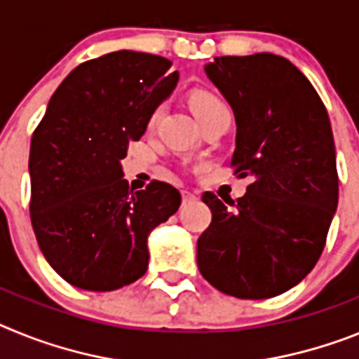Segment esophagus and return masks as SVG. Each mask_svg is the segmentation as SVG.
I'll return each instance as SVG.
<instances>
[{"instance_id": "34e87169", "label": "esophagus", "mask_w": 359, "mask_h": 359, "mask_svg": "<svg viewBox=\"0 0 359 359\" xmlns=\"http://www.w3.org/2000/svg\"><path fill=\"white\" fill-rule=\"evenodd\" d=\"M180 195H182V202H184V204H186V202L195 201V195H193L191 191H188V189H182V191H180Z\"/></svg>"}]
</instances>
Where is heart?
<instances>
[{
    "label": "heart",
    "mask_w": 359,
    "mask_h": 359,
    "mask_svg": "<svg viewBox=\"0 0 359 359\" xmlns=\"http://www.w3.org/2000/svg\"><path fill=\"white\" fill-rule=\"evenodd\" d=\"M189 102H191V108H193V111H195V115H197L198 121H204L205 117H210V115L217 114V111H229V108H227L226 102L218 97L217 93L205 92V90L193 93L191 101ZM161 111H162L161 108H157V110L151 114V117H149V124H151V126H154V124L158 121V117H161Z\"/></svg>",
    "instance_id": "b5f03b06"
}]
</instances>
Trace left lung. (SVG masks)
Returning a JSON list of instances; mask_svg holds the SVG:
<instances>
[{"instance_id": "left-lung-1", "label": "left lung", "mask_w": 359, "mask_h": 359, "mask_svg": "<svg viewBox=\"0 0 359 359\" xmlns=\"http://www.w3.org/2000/svg\"><path fill=\"white\" fill-rule=\"evenodd\" d=\"M204 70L235 114V173L253 182L236 202L202 195L213 217L197 242L198 269L229 296L273 298L313 271L338 208L329 115L280 55H222Z\"/></svg>"}]
</instances>
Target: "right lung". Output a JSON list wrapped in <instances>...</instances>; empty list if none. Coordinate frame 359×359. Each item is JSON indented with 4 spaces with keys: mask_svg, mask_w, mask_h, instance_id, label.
Here are the masks:
<instances>
[{
    "mask_svg": "<svg viewBox=\"0 0 359 359\" xmlns=\"http://www.w3.org/2000/svg\"><path fill=\"white\" fill-rule=\"evenodd\" d=\"M166 57L119 50L70 72L30 142V218L52 269L85 291H115L148 269V236L180 205L154 180L133 191L121 161L175 90Z\"/></svg>",
    "mask_w": 359,
    "mask_h": 359,
    "instance_id": "obj_1",
    "label": "right lung"
}]
</instances>
